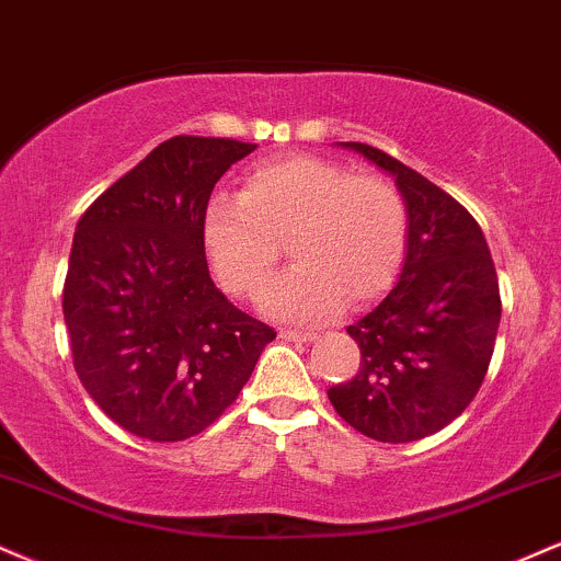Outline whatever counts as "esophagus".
Returning <instances> with one entry per match:
<instances>
[{
  "label": "esophagus",
  "instance_id": "obj_1",
  "mask_svg": "<svg viewBox=\"0 0 561 561\" xmlns=\"http://www.w3.org/2000/svg\"><path fill=\"white\" fill-rule=\"evenodd\" d=\"M278 335L283 341H312L314 333L309 331H294V328H280Z\"/></svg>",
  "mask_w": 561,
  "mask_h": 561
}]
</instances>
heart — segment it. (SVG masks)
<instances>
[{"label":"heart","mask_w":561,"mask_h":561,"mask_svg":"<svg viewBox=\"0 0 561 561\" xmlns=\"http://www.w3.org/2000/svg\"><path fill=\"white\" fill-rule=\"evenodd\" d=\"M209 267L233 296H256L286 243L296 267L262 296L273 318L320 322L344 301L365 307L399 278L410 209L391 181L294 154L256 164L239 196H215L202 217Z\"/></svg>","instance_id":"heart-1"}]
</instances>
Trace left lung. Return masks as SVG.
I'll return each mask as SVG.
<instances>
[{
  "instance_id": "8db88e82",
  "label": "left lung",
  "mask_w": 561,
  "mask_h": 561,
  "mask_svg": "<svg viewBox=\"0 0 561 561\" xmlns=\"http://www.w3.org/2000/svg\"><path fill=\"white\" fill-rule=\"evenodd\" d=\"M341 147L397 178L410 243L397 286L346 328L359 370L328 399L362 436L410 444L457 420L489 373L502 320L496 267L476 217L444 188L367 144Z\"/></svg>"
}]
</instances>
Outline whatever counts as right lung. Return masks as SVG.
Listing matches in <instances>:
<instances>
[{"label": "right lung", "instance_id": "1", "mask_svg": "<svg viewBox=\"0 0 561 561\" xmlns=\"http://www.w3.org/2000/svg\"><path fill=\"white\" fill-rule=\"evenodd\" d=\"M256 144L173 136L81 215L62 288L72 365L112 423L170 444L233 404L275 331L209 278L202 217Z\"/></svg>", "mask_w": 561, "mask_h": 561}]
</instances>
